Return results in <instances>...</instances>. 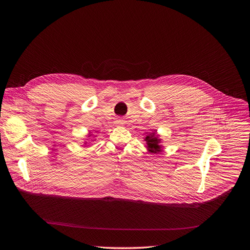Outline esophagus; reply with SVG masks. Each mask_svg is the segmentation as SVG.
Instances as JSON below:
<instances>
[{
	"label": "esophagus",
	"mask_w": 250,
	"mask_h": 250,
	"mask_svg": "<svg viewBox=\"0 0 250 250\" xmlns=\"http://www.w3.org/2000/svg\"><path fill=\"white\" fill-rule=\"evenodd\" d=\"M117 124L118 125H123L124 124V121L122 119H119V120H117Z\"/></svg>",
	"instance_id": "obj_1"
}]
</instances>
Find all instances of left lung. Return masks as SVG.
<instances>
[{
  "label": "left lung",
  "instance_id": "left-lung-1",
  "mask_svg": "<svg viewBox=\"0 0 250 250\" xmlns=\"http://www.w3.org/2000/svg\"><path fill=\"white\" fill-rule=\"evenodd\" d=\"M146 144H147V149L150 153H158L162 151V140L158 137L157 133L154 131L152 133H149L145 138Z\"/></svg>",
  "mask_w": 250,
  "mask_h": 250
}]
</instances>
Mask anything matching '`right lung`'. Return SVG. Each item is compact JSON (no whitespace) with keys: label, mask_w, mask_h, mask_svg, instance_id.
<instances>
[{"label":"right lung","mask_w":250,"mask_h":250,"mask_svg":"<svg viewBox=\"0 0 250 250\" xmlns=\"http://www.w3.org/2000/svg\"><path fill=\"white\" fill-rule=\"evenodd\" d=\"M88 137H90V134H89V135H88ZM85 144H86V143H85Z\"/></svg>","instance_id":"1"}]
</instances>
